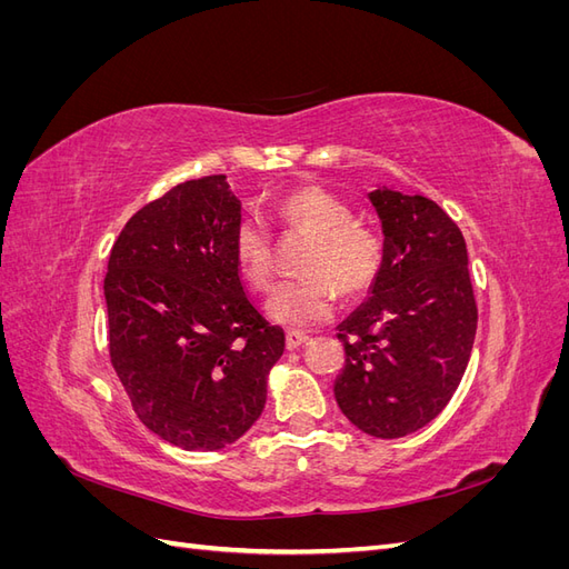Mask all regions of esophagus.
<instances>
[{
    "label": "esophagus",
    "instance_id": "esophagus-1",
    "mask_svg": "<svg viewBox=\"0 0 569 569\" xmlns=\"http://www.w3.org/2000/svg\"><path fill=\"white\" fill-rule=\"evenodd\" d=\"M284 343H287V351H297V349L303 347V343H308V335H303V332H287Z\"/></svg>",
    "mask_w": 569,
    "mask_h": 569
}]
</instances>
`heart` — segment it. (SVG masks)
Masks as SVG:
<instances>
[{
	"mask_svg": "<svg viewBox=\"0 0 569 569\" xmlns=\"http://www.w3.org/2000/svg\"><path fill=\"white\" fill-rule=\"evenodd\" d=\"M282 230L313 237L301 272L308 278L284 282L270 297L268 318L289 330H308L335 311L337 291L343 299L366 295L385 266V239L366 222L353 220L351 206L320 187H301L274 206ZM239 274L256 291H268L274 274V244L263 218L244 216L232 234Z\"/></svg>",
	"mask_w": 569,
	"mask_h": 569,
	"instance_id": "obj_1",
	"label": "heart"
}]
</instances>
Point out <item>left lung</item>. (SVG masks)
I'll list each match as a JSON object with an SVG mask.
<instances>
[{
    "instance_id": "obj_1",
    "label": "left lung",
    "mask_w": 569,
    "mask_h": 569,
    "mask_svg": "<svg viewBox=\"0 0 569 569\" xmlns=\"http://www.w3.org/2000/svg\"><path fill=\"white\" fill-rule=\"evenodd\" d=\"M385 266L372 297L339 325L347 363L335 399L360 432L399 439L451 401L472 353L477 303L462 232L427 197L375 189Z\"/></svg>"
}]
</instances>
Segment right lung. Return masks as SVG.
I'll use <instances>...</instances> for the list:
<instances>
[{
	"label": "right lung",
	"mask_w": 569,
	"mask_h": 569,
	"mask_svg": "<svg viewBox=\"0 0 569 569\" xmlns=\"http://www.w3.org/2000/svg\"><path fill=\"white\" fill-rule=\"evenodd\" d=\"M242 220L226 176L187 180L137 211L109 256V356L147 429L218 451L261 418L284 351L244 295L232 256Z\"/></svg>",
	"instance_id": "right-lung-1"
}]
</instances>
